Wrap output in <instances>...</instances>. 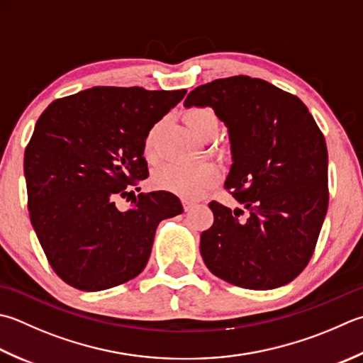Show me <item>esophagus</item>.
<instances>
[{"instance_id": "1", "label": "esophagus", "mask_w": 363, "mask_h": 363, "mask_svg": "<svg viewBox=\"0 0 363 363\" xmlns=\"http://www.w3.org/2000/svg\"><path fill=\"white\" fill-rule=\"evenodd\" d=\"M182 206H184V209H186V211H190L195 206V203L187 200V198H182Z\"/></svg>"}]
</instances>
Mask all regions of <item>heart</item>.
Segmentation results:
<instances>
[{
	"instance_id": "b5f03b06",
	"label": "heart",
	"mask_w": 363,
	"mask_h": 363,
	"mask_svg": "<svg viewBox=\"0 0 363 363\" xmlns=\"http://www.w3.org/2000/svg\"><path fill=\"white\" fill-rule=\"evenodd\" d=\"M189 129L200 140H214L218 135L220 121L211 108H190L186 116ZM162 121L149 129L145 138V157L149 163L159 160L157 138L162 129ZM220 176L218 168L211 162L198 163H168L154 174L155 186L182 196H200Z\"/></svg>"
}]
</instances>
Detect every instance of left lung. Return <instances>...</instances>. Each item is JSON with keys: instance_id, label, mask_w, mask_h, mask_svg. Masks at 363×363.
Returning a JSON list of instances; mask_svg holds the SVG:
<instances>
[{"instance_id": "8db88e82", "label": "left lung", "mask_w": 363, "mask_h": 363, "mask_svg": "<svg viewBox=\"0 0 363 363\" xmlns=\"http://www.w3.org/2000/svg\"><path fill=\"white\" fill-rule=\"evenodd\" d=\"M184 106H211L228 129L225 187L248 214L209 203L214 223L201 233L204 264L247 289L293 281L315 252L329 204L328 146L313 116L299 97L247 75L201 84Z\"/></svg>"}]
</instances>
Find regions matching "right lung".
<instances>
[{"label":"right lung","instance_id":"right-lung-1","mask_svg":"<svg viewBox=\"0 0 363 363\" xmlns=\"http://www.w3.org/2000/svg\"><path fill=\"white\" fill-rule=\"evenodd\" d=\"M186 89L94 86L58 99L35 123L25 151L31 225L53 271L67 285L102 291L135 279L151 255L163 218L182 214L165 190L140 194L149 129Z\"/></svg>","mask_w":363,"mask_h":363}]
</instances>
